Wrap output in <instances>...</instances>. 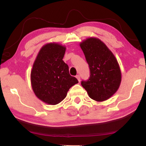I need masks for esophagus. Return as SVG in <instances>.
Masks as SVG:
<instances>
[{"mask_svg": "<svg viewBox=\"0 0 146 146\" xmlns=\"http://www.w3.org/2000/svg\"><path fill=\"white\" fill-rule=\"evenodd\" d=\"M76 78L78 79V82H80V76L77 75L76 76Z\"/></svg>", "mask_w": 146, "mask_h": 146, "instance_id": "1", "label": "esophagus"}]
</instances>
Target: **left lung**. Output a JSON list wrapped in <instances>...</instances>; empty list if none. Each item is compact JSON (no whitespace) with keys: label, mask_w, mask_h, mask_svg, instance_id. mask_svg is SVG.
Masks as SVG:
<instances>
[{"label":"left lung","mask_w":146,"mask_h":146,"mask_svg":"<svg viewBox=\"0 0 146 146\" xmlns=\"http://www.w3.org/2000/svg\"><path fill=\"white\" fill-rule=\"evenodd\" d=\"M90 70L88 81L81 84L89 97L97 102L108 100L118 90L121 73L115 56L100 39L90 37L80 43Z\"/></svg>","instance_id":"1"}]
</instances>
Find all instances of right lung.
Listing matches in <instances>:
<instances>
[{
  "label": "right lung",
  "instance_id": "right-lung-1",
  "mask_svg": "<svg viewBox=\"0 0 146 146\" xmlns=\"http://www.w3.org/2000/svg\"><path fill=\"white\" fill-rule=\"evenodd\" d=\"M65 46L47 43L40 50L31 73V86L36 96L47 104L56 105L66 97L69 89L78 83L69 74L63 61Z\"/></svg>",
  "mask_w": 146,
  "mask_h": 146
}]
</instances>
